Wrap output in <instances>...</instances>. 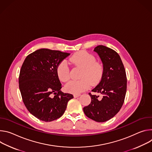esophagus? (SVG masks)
<instances>
[{"mask_svg":"<svg viewBox=\"0 0 152 152\" xmlns=\"http://www.w3.org/2000/svg\"><path fill=\"white\" fill-rule=\"evenodd\" d=\"M80 96V94H74V98H77V97H78V96Z\"/></svg>","mask_w":152,"mask_h":152,"instance_id":"obj_1","label":"esophagus"}]
</instances>
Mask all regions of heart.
I'll return each instance as SVG.
<instances>
[{
  "instance_id": "1",
  "label": "heart",
  "mask_w": 152,
  "mask_h": 152,
  "mask_svg": "<svg viewBox=\"0 0 152 152\" xmlns=\"http://www.w3.org/2000/svg\"><path fill=\"white\" fill-rule=\"evenodd\" d=\"M70 61L82 67L79 80H72L67 83L65 89L70 93L78 94L86 90L90 85H95L102 78L104 72L103 64L95 61L96 58L92 54L81 50L71 56ZM57 75L59 80L66 82L69 79V68L67 61L62 60L57 67Z\"/></svg>"
}]
</instances>
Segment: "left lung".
Here are the masks:
<instances>
[{
	"label": "left lung",
	"instance_id": "8db88e82",
	"mask_svg": "<svg viewBox=\"0 0 152 152\" xmlns=\"http://www.w3.org/2000/svg\"><path fill=\"white\" fill-rule=\"evenodd\" d=\"M102 60L104 72L102 79L92 92L103 95L89 94L91 103L83 108L84 113L96 122H105L113 118L121 109L127 90V78L122 60L114 50L103 45L94 48Z\"/></svg>",
	"mask_w": 152,
	"mask_h": 152
}]
</instances>
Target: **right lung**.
Listing matches in <instances>:
<instances>
[{"instance_id":"right-lung-1","label":"right lung","mask_w":152,"mask_h":152,"mask_svg":"<svg viewBox=\"0 0 152 152\" xmlns=\"http://www.w3.org/2000/svg\"><path fill=\"white\" fill-rule=\"evenodd\" d=\"M69 54L40 49L28 55L22 66L19 83L23 102L28 111L40 120L50 122L59 118L67 102L74 98L61 91L56 72L58 64Z\"/></svg>"}]
</instances>
